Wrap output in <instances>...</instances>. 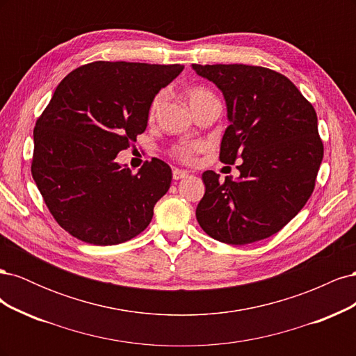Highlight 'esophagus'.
I'll list each match as a JSON object with an SVG mask.
<instances>
[{
  "mask_svg": "<svg viewBox=\"0 0 356 356\" xmlns=\"http://www.w3.org/2000/svg\"><path fill=\"white\" fill-rule=\"evenodd\" d=\"M172 177H174V179L186 178V177H188V172L182 170V169H174V170H172Z\"/></svg>",
  "mask_w": 356,
  "mask_h": 356,
  "instance_id": "1",
  "label": "esophagus"
}]
</instances>
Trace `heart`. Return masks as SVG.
<instances>
[{
	"label": "heart",
	"instance_id": "1",
	"mask_svg": "<svg viewBox=\"0 0 356 356\" xmlns=\"http://www.w3.org/2000/svg\"><path fill=\"white\" fill-rule=\"evenodd\" d=\"M186 95H187V99H188L193 110H195L196 106H199L203 101H207L208 98H212L213 96L212 92H209L208 89H203V88H190V89H187ZM165 96H166V93L163 90H160L153 96V99L149 101L148 110H147L148 120H153V118L157 115L161 104H163V101H165ZM200 149H202V144H199V143L178 144L170 149V154L175 159L184 161V163H190V161L195 160L196 154L200 152Z\"/></svg>",
	"mask_w": 356,
	"mask_h": 356
}]
</instances>
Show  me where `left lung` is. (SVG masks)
I'll list each match as a JSON object with an SVG mask.
<instances>
[{
	"mask_svg": "<svg viewBox=\"0 0 356 356\" xmlns=\"http://www.w3.org/2000/svg\"><path fill=\"white\" fill-rule=\"evenodd\" d=\"M227 102L220 160L238 166L233 181L203 172L196 218L211 238L246 245L270 238L293 220L315 188L324 157L316 111L297 86L270 68L232 63L199 65Z\"/></svg>",
	"mask_w": 356,
	"mask_h": 356,
	"instance_id": "1",
	"label": "left lung"
}]
</instances>
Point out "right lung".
<instances>
[{
    "label": "right lung",
    "instance_id": "obj_1",
    "mask_svg": "<svg viewBox=\"0 0 356 356\" xmlns=\"http://www.w3.org/2000/svg\"><path fill=\"white\" fill-rule=\"evenodd\" d=\"M184 65L96 60L71 71L34 127L31 172L53 218L74 238L117 245L147 229L170 187L163 160L138 174L115 161L147 127L153 96Z\"/></svg>",
    "mask_w": 356,
    "mask_h": 356
}]
</instances>
